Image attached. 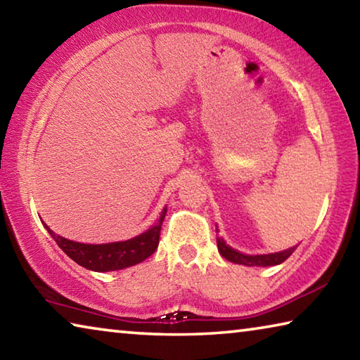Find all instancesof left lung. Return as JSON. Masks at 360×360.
Listing matches in <instances>:
<instances>
[{
  "label": "left lung",
  "instance_id": "left-lung-1",
  "mask_svg": "<svg viewBox=\"0 0 360 360\" xmlns=\"http://www.w3.org/2000/svg\"><path fill=\"white\" fill-rule=\"evenodd\" d=\"M217 249L221 252L222 257L227 259L229 262H233V264L238 265H246V266H271V265H279L283 264L284 260H288L292 252L295 251V248H290L288 251L276 252V254H266V255H245L235 249H231L224 243L222 238H217Z\"/></svg>",
  "mask_w": 360,
  "mask_h": 360
}]
</instances>
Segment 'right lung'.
<instances>
[{
    "label": "right lung",
    "instance_id": "1",
    "mask_svg": "<svg viewBox=\"0 0 360 360\" xmlns=\"http://www.w3.org/2000/svg\"><path fill=\"white\" fill-rule=\"evenodd\" d=\"M165 214L167 210H163L160 219H158L154 227L144 231L143 235L136 236V238L120 243H109V245H82V243L70 241L63 236L56 235L46 224L44 225L60 249L76 264L94 271H114L136 265L155 252Z\"/></svg>",
    "mask_w": 360,
    "mask_h": 360
}]
</instances>
